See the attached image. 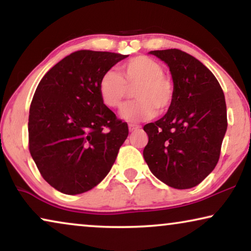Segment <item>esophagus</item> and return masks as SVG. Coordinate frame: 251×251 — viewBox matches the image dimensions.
<instances>
[{
	"label": "esophagus",
	"mask_w": 251,
	"mask_h": 251,
	"mask_svg": "<svg viewBox=\"0 0 251 251\" xmlns=\"http://www.w3.org/2000/svg\"><path fill=\"white\" fill-rule=\"evenodd\" d=\"M129 129H130V131H136V130L140 129V126L139 125H133V123H131V125H129Z\"/></svg>",
	"instance_id": "obj_1"
}]
</instances>
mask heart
I'll list each match as a JSON object with an SVG mask.
<instances>
[{
  "mask_svg": "<svg viewBox=\"0 0 251 251\" xmlns=\"http://www.w3.org/2000/svg\"><path fill=\"white\" fill-rule=\"evenodd\" d=\"M133 85L137 99L126 104L121 116L126 121L137 122L155 116L156 111L166 112L173 104L175 87L163 75V68L156 60L147 56H137L120 65L119 73L107 71L98 81V94L108 108H119L129 89Z\"/></svg>",
  "mask_w": 251,
  "mask_h": 251,
  "instance_id": "b5f03b06",
  "label": "heart"
}]
</instances>
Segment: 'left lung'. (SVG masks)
<instances>
[{
	"mask_svg": "<svg viewBox=\"0 0 251 251\" xmlns=\"http://www.w3.org/2000/svg\"><path fill=\"white\" fill-rule=\"evenodd\" d=\"M169 66L175 97L166 115L147 123L143 155L150 170L178 190L197 186L215 169L227 129L224 92L201 61L178 49L151 51Z\"/></svg>",
	"mask_w": 251,
	"mask_h": 251,
	"instance_id": "obj_1",
	"label": "left lung"
}]
</instances>
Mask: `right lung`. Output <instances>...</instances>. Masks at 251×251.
I'll return each mask as SVG.
<instances>
[{
  "label": "right lung",
  "instance_id": "right-lung-1",
  "mask_svg": "<svg viewBox=\"0 0 251 251\" xmlns=\"http://www.w3.org/2000/svg\"><path fill=\"white\" fill-rule=\"evenodd\" d=\"M128 56L80 50L42 77L29 107L28 147L44 180L64 194L100 183L129 133L98 94L105 72Z\"/></svg>",
  "mask_w": 251,
  "mask_h": 251
}]
</instances>
